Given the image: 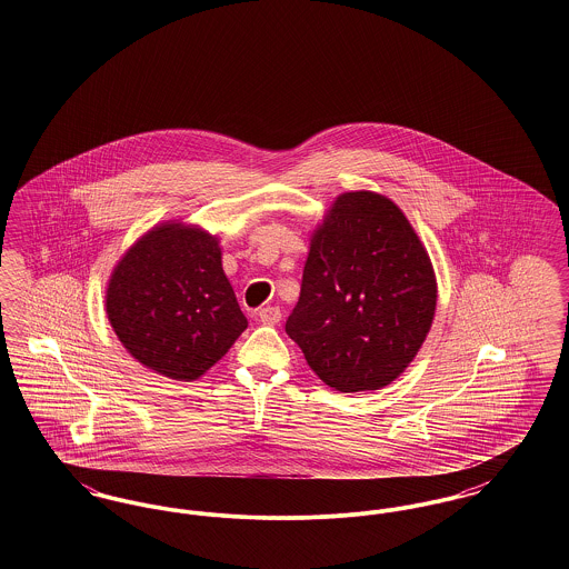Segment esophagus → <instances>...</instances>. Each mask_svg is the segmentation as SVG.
<instances>
[{
  "mask_svg": "<svg viewBox=\"0 0 569 569\" xmlns=\"http://www.w3.org/2000/svg\"><path fill=\"white\" fill-rule=\"evenodd\" d=\"M258 320H260L262 325H279L281 311H279V307H264V309L258 311Z\"/></svg>",
  "mask_w": 569,
  "mask_h": 569,
  "instance_id": "esophagus-1",
  "label": "esophagus"
}]
</instances>
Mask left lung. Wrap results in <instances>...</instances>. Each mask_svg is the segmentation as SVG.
Listing matches in <instances>:
<instances>
[{"label":"left lung","mask_w":569,"mask_h":569,"mask_svg":"<svg viewBox=\"0 0 569 569\" xmlns=\"http://www.w3.org/2000/svg\"><path fill=\"white\" fill-rule=\"evenodd\" d=\"M435 307L433 262L406 213L378 191H346L311 232L286 332L328 388L367 392L406 371Z\"/></svg>","instance_id":"1"}]
</instances>
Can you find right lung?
Segmentation results:
<instances>
[{"label":"right lung","instance_id":"obj_1","mask_svg":"<svg viewBox=\"0 0 569 569\" xmlns=\"http://www.w3.org/2000/svg\"><path fill=\"white\" fill-rule=\"evenodd\" d=\"M104 307L128 353L177 381L202 378L247 328L217 234L181 219L130 244L110 272Z\"/></svg>","mask_w":569,"mask_h":569}]
</instances>
